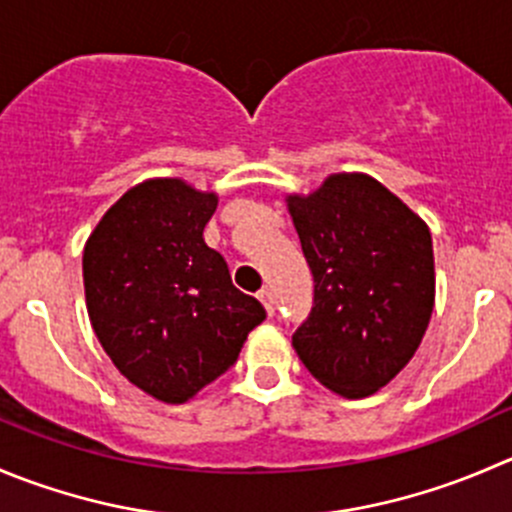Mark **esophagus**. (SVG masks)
<instances>
[{
  "mask_svg": "<svg viewBox=\"0 0 512 512\" xmlns=\"http://www.w3.org/2000/svg\"><path fill=\"white\" fill-rule=\"evenodd\" d=\"M257 297H260L262 305H265L267 315H275V295H272V290H267V287H262V290L257 292Z\"/></svg>",
  "mask_w": 512,
  "mask_h": 512,
  "instance_id": "esophagus-1",
  "label": "esophagus"
}]
</instances>
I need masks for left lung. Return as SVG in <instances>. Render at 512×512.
Masks as SVG:
<instances>
[{"label":"left lung","mask_w":512,"mask_h":512,"mask_svg":"<svg viewBox=\"0 0 512 512\" xmlns=\"http://www.w3.org/2000/svg\"><path fill=\"white\" fill-rule=\"evenodd\" d=\"M287 205L315 282L292 347L325 388L365 398L408 365L428 330L433 237L367 175H332Z\"/></svg>","instance_id":"1"}]
</instances>
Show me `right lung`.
<instances>
[{"label":"right lung","instance_id":"1","mask_svg":"<svg viewBox=\"0 0 512 512\" xmlns=\"http://www.w3.org/2000/svg\"><path fill=\"white\" fill-rule=\"evenodd\" d=\"M212 192L182 180L132 187L87 240V312L114 367L165 403H185L237 362L267 317L205 245Z\"/></svg>","mask_w":512,"mask_h":512}]
</instances>
